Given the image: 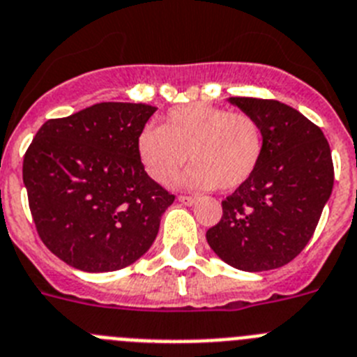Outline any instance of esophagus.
Returning <instances> with one entry per match:
<instances>
[{
    "instance_id": "1",
    "label": "esophagus",
    "mask_w": 357,
    "mask_h": 357,
    "mask_svg": "<svg viewBox=\"0 0 357 357\" xmlns=\"http://www.w3.org/2000/svg\"><path fill=\"white\" fill-rule=\"evenodd\" d=\"M179 202H183V204H188V206H190V204H194V202H197V197H195V195H179Z\"/></svg>"
}]
</instances>
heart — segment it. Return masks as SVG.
Instances as JSON below:
<instances>
[{
  "label": "heart",
  "mask_w": 357,
  "mask_h": 357,
  "mask_svg": "<svg viewBox=\"0 0 357 357\" xmlns=\"http://www.w3.org/2000/svg\"><path fill=\"white\" fill-rule=\"evenodd\" d=\"M137 149L155 181H171L190 153L194 165L185 176L186 185L234 190L258 169L265 153V131L247 112L186 105L169 112L163 126L144 128Z\"/></svg>",
  "instance_id": "b5f03b06"
}]
</instances>
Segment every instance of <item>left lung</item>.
Wrapping results in <instances>:
<instances>
[{
	"mask_svg": "<svg viewBox=\"0 0 357 357\" xmlns=\"http://www.w3.org/2000/svg\"><path fill=\"white\" fill-rule=\"evenodd\" d=\"M265 131L258 169L222 201V217L206 231L215 255L245 272L290 263L307 245L335 185L322 130L275 99L229 98Z\"/></svg>",
	"mask_w": 357,
	"mask_h": 357,
	"instance_id": "obj_1",
	"label": "left lung"
}]
</instances>
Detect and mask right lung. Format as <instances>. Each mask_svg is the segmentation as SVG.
Listing matches in <instances>:
<instances>
[{"label":"right lung","mask_w":357,"mask_h":357,"mask_svg":"<svg viewBox=\"0 0 357 357\" xmlns=\"http://www.w3.org/2000/svg\"><path fill=\"white\" fill-rule=\"evenodd\" d=\"M155 107L99 102L50 119L24 153L22 181L44 245L83 272L124 268L146 255L174 195L140 162Z\"/></svg>","instance_id":"obj_1"}]
</instances>
